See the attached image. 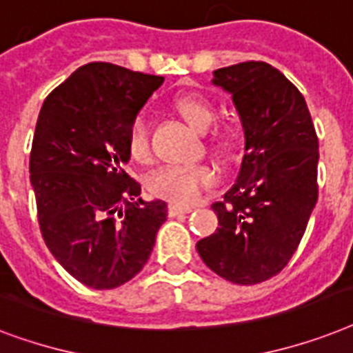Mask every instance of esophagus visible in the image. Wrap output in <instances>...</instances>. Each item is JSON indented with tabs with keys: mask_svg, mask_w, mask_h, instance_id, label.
<instances>
[{
	"mask_svg": "<svg viewBox=\"0 0 353 353\" xmlns=\"http://www.w3.org/2000/svg\"><path fill=\"white\" fill-rule=\"evenodd\" d=\"M168 213L169 216L185 215V213H191V208H188V205H180V204H169Z\"/></svg>",
	"mask_w": 353,
	"mask_h": 353,
	"instance_id": "1",
	"label": "esophagus"
}]
</instances>
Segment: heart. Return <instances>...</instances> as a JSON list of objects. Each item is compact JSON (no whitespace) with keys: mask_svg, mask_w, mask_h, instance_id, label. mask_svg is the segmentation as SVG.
Wrapping results in <instances>:
<instances>
[{"mask_svg":"<svg viewBox=\"0 0 353 353\" xmlns=\"http://www.w3.org/2000/svg\"><path fill=\"white\" fill-rule=\"evenodd\" d=\"M174 109L191 128L205 131L215 122V107L208 98L185 94L174 100ZM235 134L228 125L211 131V142L219 151H230ZM128 153L134 162H148L151 157L149 128L142 117L132 120L128 132ZM215 184V173L205 165H165L149 179V190L157 196L168 199L174 204H193L200 193Z\"/></svg>","mask_w":353,"mask_h":353,"instance_id":"obj_1","label":"heart"}]
</instances>
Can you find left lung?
<instances>
[{"mask_svg": "<svg viewBox=\"0 0 353 353\" xmlns=\"http://www.w3.org/2000/svg\"><path fill=\"white\" fill-rule=\"evenodd\" d=\"M230 92L244 131V159L224 202L213 204L219 228L196 242L211 272L235 284H256L290 262L317 204L319 140L306 100L264 61L213 72Z\"/></svg>", "mask_w": 353, "mask_h": 353, "instance_id": "left-lung-1", "label": "left lung"}]
</instances>
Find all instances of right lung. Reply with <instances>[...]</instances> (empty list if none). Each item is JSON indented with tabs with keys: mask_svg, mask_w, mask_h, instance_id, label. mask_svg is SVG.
<instances>
[{
	"mask_svg": "<svg viewBox=\"0 0 353 353\" xmlns=\"http://www.w3.org/2000/svg\"><path fill=\"white\" fill-rule=\"evenodd\" d=\"M163 83L103 61L76 69L45 98L30 151V185L43 241L67 272L94 290L137 275L168 219L163 200L138 199L128 132Z\"/></svg>",
	"mask_w": 353,
	"mask_h": 353,
	"instance_id": "obj_1",
	"label": "right lung"
}]
</instances>
